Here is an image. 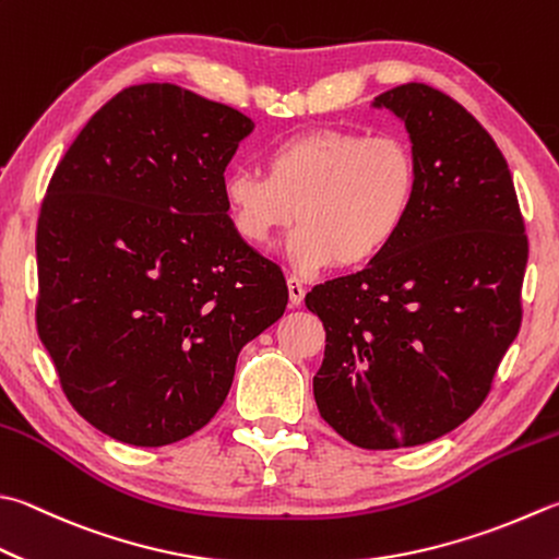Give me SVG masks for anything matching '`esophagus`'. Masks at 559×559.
<instances>
[{
    "mask_svg": "<svg viewBox=\"0 0 559 559\" xmlns=\"http://www.w3.org/2000/svg\"><path fill=\"white\" fill-rule=\"evenodd\" d=\"M287 287H289V307H299V304L304 301V294H307V289H304V284L299 277L289 275L287 280Z\"/></svg>",
    "mask_w": 559,
    "mask_h": 559,
    "instance_id": "esophagus-1",
    "label": "esophagus"
}]
</instances>
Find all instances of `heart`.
<instances>
[{"instance_id":"b5f03b06","label":"heart","mask_w":559,"mask_h":559,"mask_svg":"<svg viewBox=\"0 0 559 559\" xmlns=\"http://www.w3.org/2000/svg\"><path fill=\"white\" fill-rule=\"evenodd\" d=\"M418 165L394 133L321 129L277 143L265 175L230 170L226 212L252 248H270L299 221L289 258L299 272L370 265L402 234L416 202Z\"/></svg>"}]
</instances>
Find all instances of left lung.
<instances>
[{"instance_id": "8db88e82", "label": "left lung", "mask_w": 559, "mask_h": 559, "mask_svg": "<svg viewBox=\"0 0 559 559\" xmlns=\"http://www.w3.org/2000/svg\"><path fill=\"white\" fill-rule=\"evenodd\" d=\"M418 165L406 226L377 260L307 294L325 329L313 396L365 450L445 436L489 396L521 329L528 236L507 157L462 104L424 82L379 94Z\"/></svg>"}]
</instances>
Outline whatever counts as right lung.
<instances>
[{"instance_id":"obj_1","label":"right lung","mask_w":559,"mask_h":559,"mask_svg":"<svg viewBox=\"0 0 559 559\" xmlns=\"http://www.w3.org/2000/svg\"><path fill=\"white\" fill-rule=\"evenodd\" d=\"M252 121L170 82L121 90L52 173L36 228V329L62 394L121 443L197 433L236 357L287 309L221 185Z\"/></svg>"}]
</instances>
